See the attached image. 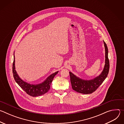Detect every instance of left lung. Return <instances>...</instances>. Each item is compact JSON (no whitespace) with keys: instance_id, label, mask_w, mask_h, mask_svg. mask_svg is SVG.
Here are the masks:
<instances>
[{"instance_id":"left-lung-1","label":"left lung","mask_w":124,"mask_h":124,"mask_svg":"<svg viewBox=\"0 0 124 124\" xmlns=\"http://www.w3.org/2000/svg\"><path fill=\"white\" fill-rule=\"evenodd\" d=\"M105 47V65L101 73L98 77L90 80H84L77 77L71 72H69L70 83L73 89L76 92L84 94H91L95 92L108 77L109 69V61L108 58V48L107 44L103 41Z\"/></svg>"}]
</instances>
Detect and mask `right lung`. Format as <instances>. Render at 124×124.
<instances>
[{
    "label": "right lung",
    "mask_w": 124,
    "mask_h": 124,
    "mask_svg": "<svg viewBox=\"0 0 124 124\" xmlns=\"http://www.w3.org/2000/svg\"><path fill=\"white\" fill-rule=\"evenodd\" d=\"M58 71L50 75L41 83L31 84L23 80L17 75L15 70V60L14 54V61L13 63V74L16 82L27 94L32 97H37L45 94L50 89L51 83Z\"/></svg>",
    "instance_id": "obj_1"
}]
</instances>
